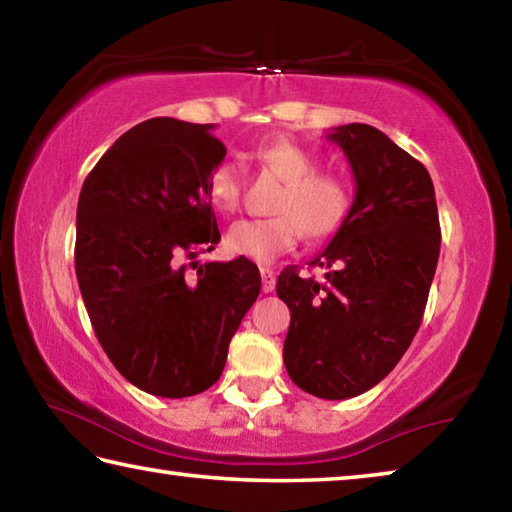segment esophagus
<instances>
[{
    "label": "esophagus",
    "mask_w": 512,
    "mask_h": 512,
    "mask_svg": "<svg viewBox=\"0 0 512 512\" xmlns=\"http://www.w3.org/2000/svg\"><path fill=\"white\" fill-rule=\"evenodd\" d=\"M262 289L264 293H271L275 289V271H271V268H262Z\"/></svg>",
    "instance_id": "obj_1"
}]
</instances>
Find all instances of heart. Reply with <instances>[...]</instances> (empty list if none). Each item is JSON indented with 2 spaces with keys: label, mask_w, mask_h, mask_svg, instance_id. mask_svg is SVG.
I'll return each mask as SVG.
<instances>
[{
  "label": "heart",
  "mask_w": 512,
  "mask_h": 512,
  "mask_svg": "<svg viewBox=\"0 0 512 512\" xmlns=\"http://www.w3.org/2000/svg\"><path fill=\"white\" fill-rule=\"evenodd\" d=\"M255 158L273 169L284 183L271 219H241L228 230L232 253L271 264L298 246L302 232L309 239H327L339 232L352 212V189L341 176L316 171V155L293 140H271L255 149ZM207 194L221 212H235L241 201V169L223 158L207 176Z\"/></svg>",
  "instance_id": "obj_1"
}]
</instances>
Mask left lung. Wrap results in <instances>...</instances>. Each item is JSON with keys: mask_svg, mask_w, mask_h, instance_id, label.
Listing matches in <instances>:
<instances>
[{"mask_svg": "<svg viewBox=\"0 0 512 512\" xmlns=\"http://www.w3.org/2000/svg\"><path fill=\"white\" fill-rule=\"evenodd\" d=\"M354 173L352 212L311 259L325 277L284 268L277 296L291 311L284 366L323 400L377 386L409 350L427 307L440 253L438 205L429 171L368 124L327 133Z\"/></svg>", "mask_w": 512, "mask_h": 512, "instance_id": "1", "label": "left lung"}]
</instances>
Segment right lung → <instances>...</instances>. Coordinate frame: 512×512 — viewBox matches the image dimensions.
<instances>
[{"label": "right lung", "mask_w": 512, "mask_h": 512, "mask_svg": "<svg viewBox=\"0 0 512 512\" xmlns=\"http://www.w3.org/2000/svg\"><path fill=\"white\" fill-rule=\"evenodd\" d=\"M212 131L171 117L142 121L94 164L76 207V280L101 348L133 386L173 400L221 377L262 289L246 257L196 273L183 264L221 239L207 176L225 146Z\"/></svg>", "instance_id": "obj_1"}]
</instances>
